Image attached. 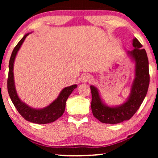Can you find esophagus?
<instances>
[{
	"label": "esophagus",
	"instance_id": "obj_1",
	"mask_svg": "<svg viewBox=\"0 0 158 158\" xmlns=\"http://www.w3.org/2000/svg\"><path fill=\"white\" fill-rule=\"evenodd\" d=\"M92 81V77L90 75H85L82 78V81L84 83H89Z\"/></svg>",
	"mask_w": 158,
	"mask_h": 158
}]
</instances>
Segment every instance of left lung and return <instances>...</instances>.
<instances>
[{
    "instance_id": "1",
    "label": "left lung",
    "mask_w": 158,
    "mask_h": 158,
    "mask_svg": "<svg viewBox=\"0 0 158 158\" xmlns=\"http://www.w3.org/2000/svg\"><path fill=\"white\" fill-rule=\"evenodd\" d=\"M135 49L128 52L135 62V78L131 88V94L126 102L116 107L105 105L99 96L98 90L90 85L92 95L91 109L94 116L101 122L105 124H118L130 119L143 102L148 93L150 83L149 62L144 49L137 38L133 40Z\"/></svg>"
}]
</instances>
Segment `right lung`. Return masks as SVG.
Instances as JSON below:
<instances>
[{"mask_svg":"<svg viewBox=\"0 0 158 158\" xmlns=\"http://www.w3.org/2000/svg\"><path fill=\"white\" fill-rule=\"evenodd\" d=\"M29 34H27L23 36V37L19 41V42L14 47V50L12 52L9 60V65H8V77L7 81L8 91L10 98L17 111L26 120L29 121L30 122L35 123V124H48V123L55 122L63 114L64 109H65L67 99L68 98L69 96L74 90L75 88H77V85H73L69 87L64 88L60 92L57 99H55L48 106L42 109H36L29 107V106H27L19 99L14 84V72H13L14 63L19 49H20L23 41L25 40L26 37Z\"/></svg>","mask_w":158,"mask_h":158,"instance_id":"1","label":"right lung"}]
</instances>
